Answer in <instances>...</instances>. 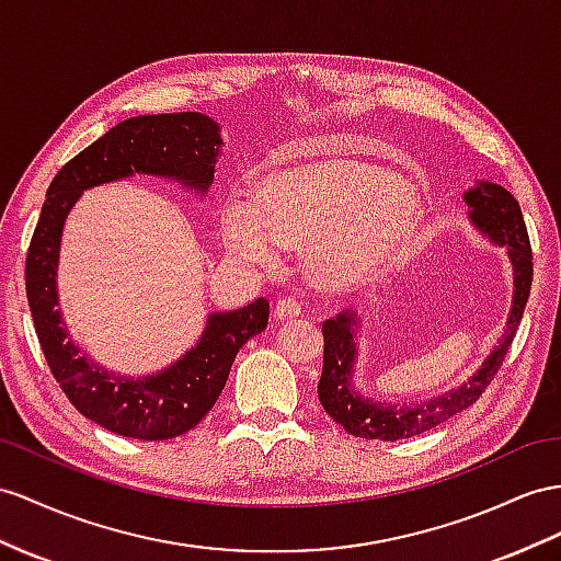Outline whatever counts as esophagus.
<instances>
[{
    "instance_id": "1",
    "label": "esophagus",
    "mask_w": 561,
    "mask_h": 561,
    "mask_svg": "<svg viewBox=\"0 0 561 561\" xmlns=\"http://www.w3.org/2000/svg\"><path fill=\"white\" fill-rule=\"evenodd\" d=\"M300 314V304L296 298H279L277 306H275V318L282 322H289L296 320Z\"/></svg>"
}]
</instances>
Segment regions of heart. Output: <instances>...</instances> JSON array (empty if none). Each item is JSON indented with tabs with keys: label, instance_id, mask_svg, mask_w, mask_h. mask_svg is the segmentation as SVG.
<instances>
[{
	"label": "heart",
	"instance_id": "1",
	"mask_svg": "<svg viewBox=\"0 0 561 561\" xmlns=\"http://www.w3.org/2000/svg\"><path fill=\"white\" fill-rule=\"evenodd\" d=\"M424 204L389 170L363 161H324L270 175L255 194L239 192L222 208L229 253L275 267L282 247L304 243V265L327 289L381 277L417 241Z\"/></svg>",
	"mask_w": 561,
	"mask_h": 561
}]
</instances>
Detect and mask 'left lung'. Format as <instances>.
<instances>
[{"label":"left lung","instance_id":"left-lung-1","mask_svg":"<svg viewBox=\"0 0 561 561\" xmlns=\"http://www.w3.org/2000/svg\"><path fill=\"white\" fill-rule=\"evenodd\" d=\"M462 198L469 206L471 225L493 243H497V247H505L510 255L514 294L505 334H502L497 346L481 363V367L465 383H459L457 389L428 398L424 403L400 405L371 400L355 389L353 375L357 360V329L363 324L360 314L346 310L339 312L336 318L327 320L322 324L324 363L318 383V396L329 417L353 436L369 440H400L420 436L424 431L448 422L455 414L477 403L479 396L485 391V386L497 375V369L512 346L516 327L522 322L530 294V282H534L530 243L519 201L505 186L485 180L473 184Z\"/></svg>","mask_w":561,"mask_h":561}]
</instances>
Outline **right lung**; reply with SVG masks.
I'll return each mask as SVG.
<instances>
[{"instance_id":"1","label":"right lung","mask_w":561,"mask_h":561,"mask_svg":"<svg viewBox=\"0 0 561 561\" xmlns=\"http://www.w3.org/2000/svg\"><path fill=\"white\" fill-rule=\"evenodd\" d=\"M222 149L220 125L204 113H161L118 123L56 172L25 257V291L42 353L70 403L118 436L168 440L186 434L220 398L239 348L267 327L270 304L210 312L180 360L151 375H121L99 365L70 339L59 310L64 225L78 198L99 184L135 175L180 182L206 196Z\"/></svg>"}]
</instances>
